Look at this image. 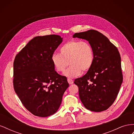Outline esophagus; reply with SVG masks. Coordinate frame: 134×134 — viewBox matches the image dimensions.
Instances as JSON below:
<instances>
[{"label":"esophagus","mask_w":134,"mask_h":134,"mask_svg":"<svg viewBox=\"0 0 134 134\" xmlns=\"http://www.w3.org/2000/svg\"><path fill=\"white\" fill-rule=\"evenodd\" d=\"M68 82L69 84H72L74 83V81L70 78H68Z\"/></svg>","instance_id":"obj_1"}]
</instances>
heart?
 Masks as SVG:
<instances>
[{
    "mask_svg": "<svg viewBox=\"0 0 134 134\" xmlns=\"http://www.w3.org/2000/svg\"><path fill=\"white\" fill-rule=\"evenodd\" d=\"M51 62L55 69L59 72L65 70L69 63L70 66L65 74L74 78L82 72H86L90 70L94 62V51L88 42L72 40L61 47L60 54L52 55Z\"/></svg>",
    "mask_w": 134,
    "mask_h": 134,
    "instance_id": "b5f03b06",
    "label": "heart"
}]
</instances>
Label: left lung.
Wrapping results in <instances>:
<instances>
[{
	"mask_svg": "<svg viewBox=\"0 0 134 134\" xmlns=\"http://www.w3.org/2000/svg\"><path fill=\"white\" fill-rule=\"evenodd\" d=\"M72 37L87 40L94 51L90 70L74 82L78 87L79 98L89 110H106L115 102L123 80L119 51L107 37L96 30L76 33Z\"/></svg>",
	"mask_w": 134,
	"mask_h": 134,
	"instance_id": "left-lung-1",
	"label": "left lung"
}]
</instances>
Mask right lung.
<instances>
[{
  "instance_id": "obj_1",
  "label": "right lung",
  "mask_w": 134,
  "mask_h": 134,
  "mask_svg": "<svg viewBox=\"0 0 134 134\" xmlns=\"http://www.w3.org/2000/svg\"><path fill=\"white\" fill-rule=\"evenodd\" d=\"M63 38L59 35L37 36L15 56L13 87L25 107L45 117L58 111L69 87L66 76L55 70L51 56Z\"/></svg>"
}]
</instances>
